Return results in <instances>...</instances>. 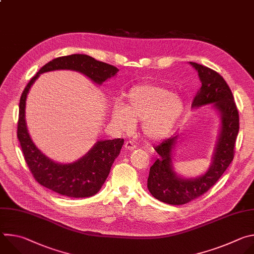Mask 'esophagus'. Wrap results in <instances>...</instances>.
<instances>
[{
    "label": "esophagus",
    "mask_w": 254,
    "mask_h": 254,
    "mask_svg": "<svg viewBox=\"0 0 254 254\" xmlns=\"http://www.w3.org/2000/svg\"><path fill=\"white\" fill-rule=\"evenodd\" d=\"M125 149H126V150H129V151H132V150L136 149V146H135V143H134L133 141L127 140V141L125 142Z\"/></svg>",
    "instance_id": "esophagus-1"
}]
</instances>
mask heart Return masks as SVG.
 I'll list each match as a JSON object with an SVG mask.
<instances>
[{"label": "heart", "mask_w": 254, "mask_h": 254, "mask_svg": "<svg viewBox=\"0 0 254 254\" xmlns=\"http://www.w3.org/2000/svg\"><path fill=\"white\" fill-rule=\"evenodd\" d=\"M125 103L113 106L114 124L122 130H129L140 120L143 134L151 139H162L173 132L183 115L184 103L168 88L155 83L130 87L125 94Z\"/></svg>", "instance_id": "1"}]
</instances>
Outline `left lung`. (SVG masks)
<instances>
[{
    "instance_id": "left-lung-1",
    "label": "left lung",
    "mask_w": 254,
    "mask_h": 254,
    "mask_svg": "<svg viewBox=\"0 0 254 254\" xmlns=\"http://www.w3.org/2000/svg\"><path fill=\"white\" fill-rule=\"evenodd\" d=\"M198 71L201 86L192 106L214 103L221 115V132L208 172L197 179H182L172 170V148L175 137L163 140L157 147L159 159L150 169L148 189L158 200L171 204L183 205L206 193L219 180L234 157L235 141L239 130V115L233 94L224 78L215 70L204 65L190 62Z\"/></svg>"
}]
</instances>
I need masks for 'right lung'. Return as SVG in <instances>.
<instances>
[{
    "label": "right lung",
    "instance_id": "right-lung-1",
    "mask_svg": "<svg viewBox=\"0 0 254 254\" xmlns=\"http://www.w3.org/2000/svg\"><path fill=\"white\" fill-rule=\"evenodd\" d=\"M58 69L79 71L98 84L116 75L119 69L84 54L58 57L41 67L37 74L34 75L26 85L20 98L17 136L24 159L34 179L42 186L62 196L89 197L96 194L105 182L112 165L120 155L124 138L99 140L83 158L67 165L54 163L36 148L28 133L25 122L27 93L39 74Z\"/></svg>",
    "mask_w": 254,
    "mask_h": 254
}]
</instances>
